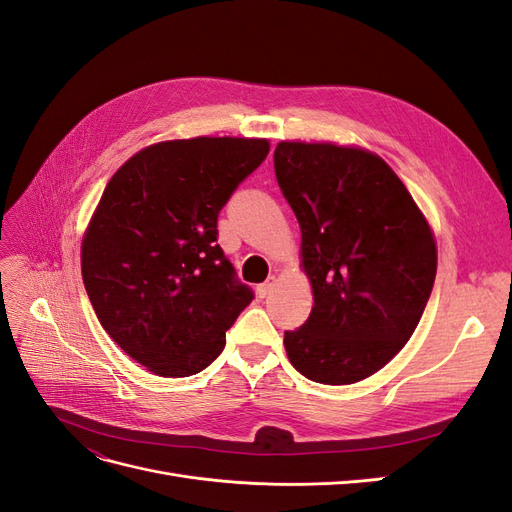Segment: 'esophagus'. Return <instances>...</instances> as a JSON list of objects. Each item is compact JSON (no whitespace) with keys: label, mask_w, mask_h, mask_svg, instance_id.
Segmentation results:
<instances>
[{"label":"esophagus","mask_w":512,"mask_h":512,"mask_svg":"<svg viewBox=\"0 0 512 512\" xmlns=\"http://www.w3.org/2000/svg\"><path fill=\"white\" fill-rule=\"evenodd\" d=\"M275 282H277V280H275V275H271L265 284H260V286H258V297H260V299L269 297L271 290H273V286H275Z\"/></svg>","instance_id":"34e87169"}]
</instances>
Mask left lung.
<instances>
[{
    "instance_id": "obj_1",
    "label": "left lung",
    "mask_w": 512,
    "mask_h": 512,
    "mask_svg": "<svg viewBox=\"0 0 512 512\" xmlns=\"http://www.w3.org/2000/svg\"><path fill=\"white\" fill-rule=\"evenodd\" d=\"M273 164L314 290L312 314L284 333L288 359L314 382H359L389 363L421 320L436 280L433 235L374 153L280 143Z\"/></svg>"
}]
</instances>
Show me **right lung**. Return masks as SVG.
<instances>
[{
    "mask_svg": "<svg viewBox=\"0 0 512 512\" xmlns=\"http://www.w3.org/2000/svg\"><path fill=\"white\" fill-rule=\"evenodd\" d=\"M267 153L262 138L168 141L108 181L83 239V282L104 331L153 374L203 371L252 303L215 241L220 211Z\"/></svg>",
    "mask_w": 512,
    "mask_h": 512,
    "instance_id": "add662e5",
    "label": "right lung"
}]
</instances>
